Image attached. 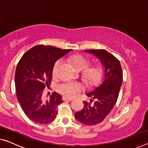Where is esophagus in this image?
Listing matches in <instances>:
<instances>
[{"label":"esophagus","instance_id":"34e87169","mask_svg":"<svg viewBox=\"0 0 148 148\" xmlns=\"http://www.w3.org/2000/svg\"><path fill=\"white\" fill-rule=\"evenodd\" d=\"M62 99L63 101H70L72 100V99H70V98H68L66 97H62Z\"/></svg>","mask_w":148,"mask_h":148}]
</instances>
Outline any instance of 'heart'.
Returning <instances> with one entry per match:
<instances>
[{
	"instance_id": "b5f03b06",
	"label": "heart",
	"mask_w": 148,
	"mask_h": 148,
	"mask_svg": "<svg viewBox=\"0 0 148 148\" xmlns=\"http://www.w3.org/2000/svg\"><path fill=\"white\" fill-rule=\"evenodd\" d=\"M70 60L76 69L79 70H85L90 64V62L81 55H74L70 57ZM60 60H58L55 62L53 66V74L57 73ZM103 69L99 66H95L88 68L85 70L84 76L87 82L90 85L95 86L101 80L103 76ZM83 90V86L78 82H65L57 86V90L68 97L72 98L76 96Z\"/></svg>"
}]
</instances>
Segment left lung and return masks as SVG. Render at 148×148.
I'll list each match as a JSON object with an SVG mask.
<instances>
[{
    "label": "left lung",
    "mask_w": 148,
    "mask_h": 148,
    "mask_svg": "<svg viewBox=\"0 0 148 148\" xmlns=\"http://www.w3.org/2000/svg\"><path fill=\"white\" fill-rule=\"evenodd\" d=\"M85 51L99 58L105 66L103 82L87 93V96L91 97L90 102L84 101L83 109L75 113V118L78 122L91 126L101 123L115 105L123 83V70L119 60L104 49H89Z\"/></svg>",
    "instance_id": "1"
}]
</instances>
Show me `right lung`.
Wrapping results in <instances>:
<instances>
[{
    "label": "right lung",
    "instance_id": "right-lung-1",
    "mask_svg": "<svg viewBox=\"0 0 148 148\" xmlns=\"http://www.w3.org/2000/svg\"><path fill=\"white\" fill-rule=\"evenodd\" d=\"M71 51L39 45L25 52L18 63L16 97L25 115L34 123L48 124L57 117L62 96L54 92L46 101L42 96L46 86L51 83L55 62Z\"/></svg>",
    "mask_w": 148,
    "mask_h": 148
}]
</instances>
